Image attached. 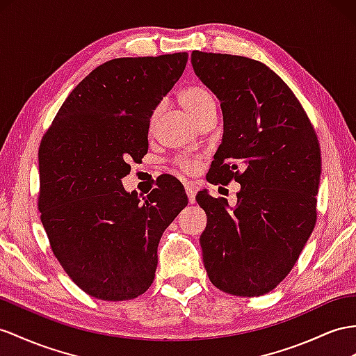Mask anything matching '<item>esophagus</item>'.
<instances>
[{
    "label": "esophagus",
    "instance_id": "obj_1",
    "mask_svg": "<svg viewBox=\"0 0 356 356\" xmlns=\"http://www.w3.org/2000/svg\"><path fill=\"white\" fill-rule=\"evenodd\" d=\"M185 191H186V195L191 204L195 203V195H197V185L194 181H185Z\"/></svg>",
    "mask_w": 356,
    "mask_h": 356
}]
</instances>
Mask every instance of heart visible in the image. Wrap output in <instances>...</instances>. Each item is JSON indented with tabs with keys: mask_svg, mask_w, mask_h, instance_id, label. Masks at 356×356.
<instances>
[{
	"mask_svg": "<svg viewBox=\"0 0 356 356\" xmlns=\"http://www.w3.org/2000/svg\"><path fill=\"white\" fill-rule=\"evenodd\" d=\"M180 102L191 115L197 118L198 115H202V113L206 111L209 106L213 105V97L207 90L202 87H189L180 93ZM176 163L177 167L185 171H191L194 168V159L186 156L179 158Z\"/></svg>",
	"mask_w": 356,
	"mask_h": 356,
	"instance_id": "b5f03b06",
	"label": "heart"
}]
</instances>
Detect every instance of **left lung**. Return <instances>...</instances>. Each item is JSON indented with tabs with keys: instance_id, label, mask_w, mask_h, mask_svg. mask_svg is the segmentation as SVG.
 I'll list each match as a JSON object with an SVG mask.
<instances>
[{
	"instance_id": "1",
	"label": "left lung",
	"mask_w": 356,
	"mask_h": 356,
	"mask_svg": "<svg viewBox=\"0 0 356 356\" xmlns=\"http://www.w3.org/2000/svg\"><path fill=\"white\" fill-rule=\"evenodd\" d=\"M191 63L224 118L211 184H241L234 207L206 189L197 194L207 215L204 268L225 293L265 295L295 266L316 225L317 136L293 91L263 63L200 51Z\"/></svg>"
}]
</instances>
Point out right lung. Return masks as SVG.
<instances>
[{
	"label": "right lung",
	"instance_id": "obj_1",
	"mask_svg": "<svg viewBox=\"0 0 356 356\" xmlns=\"http://www.w3.org/2000/svg\"><path fill=\"white\" fill-rule=\"evenodd\" d=\"M186 52L126 57L72 90L39 149L42 224L75 284L102 300L143 295L154 280L162 233L188 204L167 176L147 197L122 179L149 149L154 108L181 76Z\"/></svg>",
	"mask_w": 356,
	"mask_h": 356
}]
</instances>
